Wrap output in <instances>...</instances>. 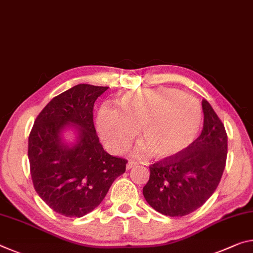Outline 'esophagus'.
Wrapping results in <instances>:
<instances>
[{
  "instance_id": "esophagus-1",
  "label": "esophagus",
  "mask_w": 253,
  "mask_h": 253,
  "mask_svg": "<svg viewBox=\"0 0 253 253\" xmlns=\"http://www.w3.org/2000/svg\"><path fill=\"white\" fill-rule=\"evenodd\" d=\"M134 167H136V163L133 162V161H129V162L127 163V167H126V168H127L128 170H129V169H133Z\"/></svg>"
}]
</instances>
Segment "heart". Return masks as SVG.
Returning a JSON list of instances; mask_svg holds the SVG:
<instances>
[{
    "label": "heart",
    "mask_w": 253,
    "mask_h": 253,
    "mask_svg": "<svg viewBox=\"0 0 253 253\" xmlns=\"http://www.w3.org/2000/svg\"><path fill=\"white\" fill-rule=\"evenodd\" d=\"M118 103L120 110L105 105L97 117L102 141L116 153L125 151L141 128L137 155L177 158L195 142L203 123L199 100L172 87L128 91Z\"/></svg>",
    "instance_id": "heart-1"
}]
</instances>
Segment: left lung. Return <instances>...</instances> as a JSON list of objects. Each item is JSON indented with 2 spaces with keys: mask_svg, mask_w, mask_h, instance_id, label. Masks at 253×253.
I'll return each mask as SVG.
<instances>
[{
  "mask_svg": "<svg viewBox=\"0 0 253 253\" xmlns=\"http://www.w3.org/2000/svg\"><path fill=\"white\" fill-rule=\"evenodd\" d=\"M202 105V134L177 158L151 164L150 179L143 188L150 206L171 217H181L203 206L214 194L225 169V127L207 100Z\"/></svg>",
  "mask_w": 253,
  "mask_h": 253,
  "instance_id": "left-lung-1",
  "label": "left lung"
}]
</instances>
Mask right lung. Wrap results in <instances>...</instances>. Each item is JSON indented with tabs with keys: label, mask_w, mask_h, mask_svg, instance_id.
<instances>
[{
	"label": "right lung",
	"mask_w": 253,
	"mask_h": 253,
	"mask_svg": "<svg viewBox=\"0 0 253 253\" xmlns=\"http://www.w3.org/2000/svg\"><path fill=\"white\" fill-rule=\"evenodd\" d=\"M108 86L78 84L58 94L37 116L28 141L35 190L56 213L82 217L100 205L127 160L103 150L93 123L94 102ZM69 123L79 130L70 148L60 131Z\"/></svg>",
	"instance_id": "right-lung-1"
}]
</instances>
